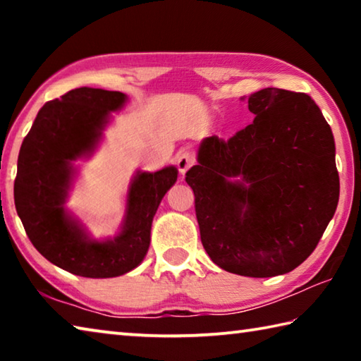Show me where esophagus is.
<instances>
[{
    "label": "esophagus",
    "mask_w": 361,
    "mask_h": 361,
    "mask_svg": "<svg viewBox=\"0 0 361 361\" xmlns=\"http://www.w3.org/2000/svg\"><path fill=\"white\" fill-rule=\"evenodd\" d=\"M194 162H195V156L191 151H181L178 157H176V167H178L181 175H185L188 170L194 166Z\"/></svg>",
    "instance_id": "1"
}]
</instances>
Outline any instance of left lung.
Returning a JSON list of instances; mask_svg holds the SVG:
<instances>
[{
	"label": "left lung",
	"instance_id": "1",
	"mask_svg": "<svg viewBox=\"0 0 361 361\" xmlns=\"http://www.w3.org/2000/svg\"><path fill=\"white\" fill-rule=\"evenodd\" d=\"M248 109L253 122L234 137L204 140L186 183L212 261L262 279L314 252L338 207L339 175L331 127L307 94L261 89Z\"/></svg>",
	"mask_w": 361,
	"mask_h": 361
}]
</instances>
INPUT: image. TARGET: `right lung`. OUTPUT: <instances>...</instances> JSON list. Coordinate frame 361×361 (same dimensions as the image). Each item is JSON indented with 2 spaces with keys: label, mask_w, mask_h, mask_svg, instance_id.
<instances>
[{
  "label": "right lung",
  "mask_w": 361,
  "mask_h": 361,
  "mask_svg": "<svg viewBox=\"0 0 361 361\" xmlns=\"http://www.w3.org/2000/svg\"><path fill=\"white\" fill-rule=\"evenodd\" d=\"M126 99L116 90L73 89L39 109L20 146L14 181L17 215L33 247L75 276L108 279L135 269L148 252L157 207L178 175L175 167L140 172L129 189L124 228L114 239L89 240L66 215L71 161L94 148L109 111L119 109Z\"/></svg>",
  "instance_id": "1"
}]
</instances>
